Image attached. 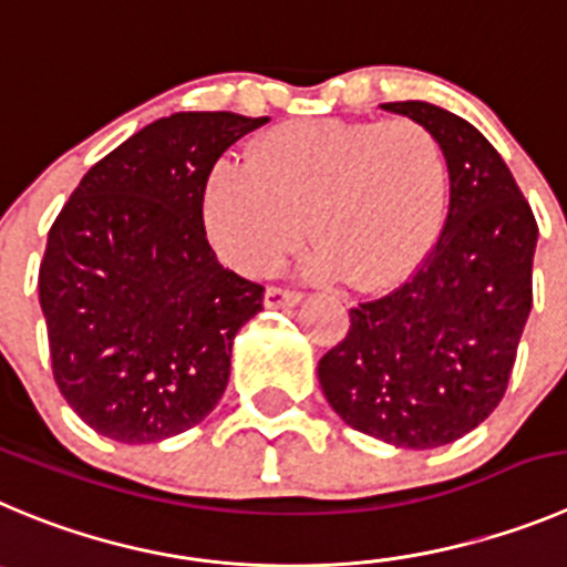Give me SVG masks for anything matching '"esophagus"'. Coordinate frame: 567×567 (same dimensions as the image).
<instances>
[{
    "label": "esophagus",
    "instance_id": "esophagus-1",
    "mask_svg": "<svg viewBox=\"0 0 567 567\" xmlns=\"http://www.w3.org/2000/svg\"><path fill=\"white\" fill-rule=\"evenodd\" d=\"M301 293L299 290H288V288H268L266 290V308L277 310V308H293L299 305Z\"/></svg>",
    "mask_w": 567,
    "mask_h": 567
}]
</instances>
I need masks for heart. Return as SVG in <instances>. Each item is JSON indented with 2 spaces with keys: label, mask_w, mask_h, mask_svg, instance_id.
<instances>
[{
  "label": "heart",
  "mask_w": 567,
  "mask_h": 567,
  "mask_svg": "<svg viewBox=\"0 0 567 567\" xmlns=\"http://www.w3.org/2000/svg\"><path fill=\"white\" fill-rule=\"evenodd\" d=\"M447 215V162L416 120H299L259 134L246 167L218 162L204 229L226 266L262 277L308 229L313 279L385 290L416 271Z\"/></svg>",
  "instance_id": "heart-1"
}]
</instances>
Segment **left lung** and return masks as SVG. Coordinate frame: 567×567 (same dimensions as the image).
Wrapping results in <instances>:
<instances>
[{"label":"left lung","instance_id":"8db88e82","mask_svg":"<svg viewBox=\"0 0 567 567\" xmlns=\"http://www.w3.org/2000/svg\"><path fill=\"white\" fill-rule=\"evenodd\" d=\"M383 109L422 123L442 145L447 218L409 282L349 310L347 338L319 361V383L349 427L431 451L504 400L532 313L537 220L475 125L422 100Z\"/></svg>","mask_w":567,"mask_h":567}]
</instances>
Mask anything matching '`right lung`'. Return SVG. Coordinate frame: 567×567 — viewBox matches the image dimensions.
Returning <instances> with one entry per match:
<instances>
[{
	"label": "right lung",
	"mask_w": 567,
	"mask_h": 567,
	"mask_svg": "<svg viewBox=\"0 0 567 567\" xmlns=\"http://www.w3.org/2000/svg\"><path fill=\"white\" fill-rule=\"evenodd\" d=\"M268 116L178 111L81 178L47 237L39 301L69 409L125 444L189 431L224 396L231 343L262 285L224 268L204 229V184Z\"/></svg>",
	"instance_id": "1"
}]
</instances>
